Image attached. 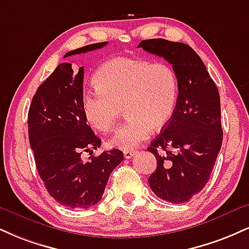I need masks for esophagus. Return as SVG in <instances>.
Returning <instances> with one entry per match:
<instances>
[{"instance_id":"34e87169","label":"esophagus","mask_w":249,"mask_h":249,"mask_svg":"<svg viewBox=\"0 0 249 249\" xmlns=\"http://www.w3.org/2000/svg\"><path fill=\"white\" fill-rule=\"evenodd\" d=\"M134 154H136V151H124V158L125 159H131Z\"/></svg>"}]
</instances>
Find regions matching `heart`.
Returning <instances> with one entry per match:
<instances>
[{
  "mask_svg": "<svg viewBox=\"0 0 249 249\" xmlns=\"http://www.w3.org/2000/svg\"><path fill=\"white\" fill-rule=\"evenodd\" d=\"M95 83L96 88L82 96L83 115L91 127L109 132L125 107L127 121L109 139L113 148L138 147L151 137L154 127L166 126L175 111L178 80L166 62L111 59L97 71Z\"/></svg>",
  "mask_w": 249,
  "mask_h": 249,
  "instance_id": "1",
  "label": "heart"
}]
</instances>
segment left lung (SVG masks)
Masks as SVG:
<instances>
[{
    "mask_svg": "<svg viewBox=\"0 0 249 249\" xmlns=\"http://www.w3.org/2000/svg\"><path fill=\"white\" fill-rule=\"evenodd\" d=\"M138 47L166 59L178 80L172 119L147 148L158 162L148 184L161 199L185 203L208 183L221 148L219 92L189 45L158 38Z\"/></svg>",
    "mask_w": 249,
    "mask_h": 249,
    "instance_id": "left-lung-1",
    "label": "left lung"
}]
</instances>
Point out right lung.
I'll return each instance as SVG.
<instances>
[{"instance_id": "1", "label": "right lung", "mask_w": 249, "mask_h": 249, "mask_svg": "<svg viewBox=\"0 0 249 249\" xmlns=\"http://www.w3.org/2000/svg\"><path fill=\"white\" fill-rule=\"evenodd\" d=\"M90 44L66 53H86L106 46ZM83 67L74 71L70 62L58 65L38 87L29 109V140L36 167L51 196L71 209H88L104 194L112 170L124 155L119 149L103 152L83 161V152H92L102 140L95 136L83 115Z\"/></svg>"}]
</instances>
